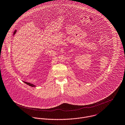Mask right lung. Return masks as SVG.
I'll return each mask as SVG.
<instances>
[{"mask_svg": "<svg viewBox=\"0 0 125 125\" xmlns=\"http://www.w3.org/2000/svg\"><path fill=\"white\" fill-rule=\"evenodd\" d=\"M24 82L25 84H26L27 85H29V86H31V87H36L35 85H33V84H31V83H28V82H24Z\"/></svg>", "mask_w": 125, "mask_h": 125, "instance_id": "obj_1", "label": "right lung"}]
</instances>
